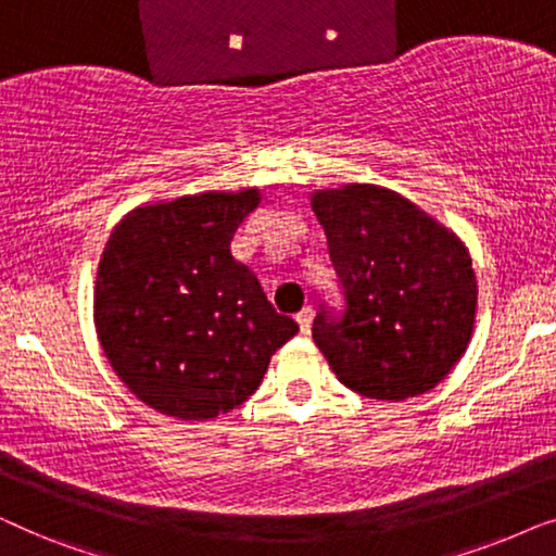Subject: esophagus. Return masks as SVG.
Listing matches in <instances>:
<instances>
[{"label": "esophagus", "mask_w": 556, "mask_h": 556, "mask_svg": "<svg viewBox=\"0 0 556 556\" xmlns=\"http://www.w3.org/2000/svg\"><path fill=\"white\" fill-rule=\"evenodd\" d=\"M295 321H299V326H301V331L303 333H308V329H311V324H314V308L311 306H303L299 314H295Z\"/></svg>", "instance_id": "obj_1"}]
</instances>
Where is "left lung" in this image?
I'll use <instances>...</instances> for the list:
<instances>
[{"label":"left lung","mask_w":556,"mask_h":556,"mask_svg":"<svg viewBox=\"0 0 556 556\" xmlns=\"http://www.w3.org/2000/svg\"><path fill=\"white\" fill-rule=\"evenodd\" d=\"M346 311H321L314 341L333 375L371 400L430 392L466 354L478 286L458 235L379 185L311 192Z\"/></svg>","instance_id":"obj_1"}]
</instances>
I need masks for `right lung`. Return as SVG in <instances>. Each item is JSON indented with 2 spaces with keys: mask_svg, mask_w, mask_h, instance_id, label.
I'll return each instance as SVG.
<instances>
[{
  "mask_svg": "<svg viewBox=\"0 0 556 556\" xmlns=\"http://www.w3.org/2000/svg\"><path fill=\"white\" fill-rule=\"evenodd\" d=\"M261 200V189L245 187L147 202L105 242L93 288L98 341L121 382L156 413H230L299 333L230 253Z\"/></svg>",
  "mask_w": 556,
  "mask_h": 556,
  "instance_id": "add662e5",
  "label": "right lung"
}]
</instances>
